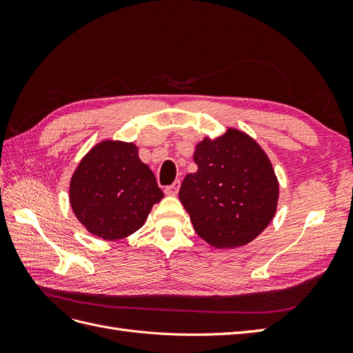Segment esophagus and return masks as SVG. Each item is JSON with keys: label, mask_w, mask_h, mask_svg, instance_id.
Returning <instances> with one entry per match:
<instances>
[{"label": "esophagus", "mask_w": 353, "mask_h": 353, "mask_svg": "<svg viewBox=\"0 0 353 353\" xmlns=\"http://www.w3.org/2000/svg\"><path fill=\"white\" fill-rule=\"evenodd\" d=\"M179 185H181L179 181H175L174 184H170V185H168V187L165 188V193H166L168 196H176L178 191H179Z\"/></svg>", "instance_id": "esophagus-1"}]
</instances>
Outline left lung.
Here are the masks:
<instances>
[{"instance_id": "1", "label": "left lung", "mask_w": 353, "mask_h": 353, "mask_svg": "<svg viewBox=\"0 0 353 353\" xmlns=\"http://www.w3.org/2000/svg\"><path fill=\"white\" fill-rule=\"evenodd\" d=\"M197 172L188 174L179 200L194 231L216 249L240 248L272 221L279 205V179L270 157L250 135L228 128L203 138L193 154Z\"/></svg>"}]
</instances>
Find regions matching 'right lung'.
Returning a JSON list of instances; mask_svg holds the SVG:
<instances>
[{"label":"right lung","instance_id":"1","mask_svg":"<svg viewBox=\"0 0 353 353\" xmlns=\"http://www.w3.org/2000/svg\"><path fill=\"white\" fill-rule=\"evenodd\" d=\"M163 199L134 143L103 140L82 157L69 185L74 216L92 236L121 240L140 230Z\"/></svg>","mask_w":353,"mask_h":353}]
</instances>
